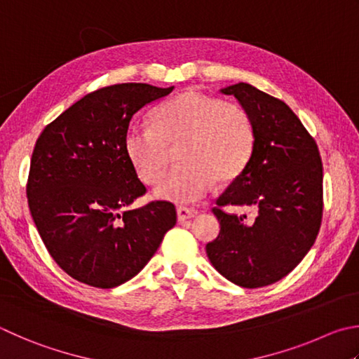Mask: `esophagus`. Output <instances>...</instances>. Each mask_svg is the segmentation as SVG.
<instances>
[{"label":"esophagus","instance_id":"obj_1","mask_svg":"<svg viewBox=\"0 0 359 359\" xmlns=\"http://www.w3.org/2000/svg\"><path fill=\"white\" fill-rule=\"evenodd\" d=\"M198 210L196 208L193 207H179L177 208V218L179 221H185V219H190V218H194L198 217Z\"/></svg>","mask_w":359,"mask_h":359}]
</instances>
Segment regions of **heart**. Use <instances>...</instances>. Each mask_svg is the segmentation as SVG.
Wrapping results in <instances>:
<instances>
[{"label":"heart","instance_id":"heart-1","mask_svg":"<svg viewBox=\"0 0 359 359\" xmlns=\"http://www.w3.org/2000/svg\"><path fill=\"white\" fill-rule=\"evenodd\" d=\"M182 166L174 168L155 188L158 198L194 202L212 190L215 180L237 179L254 147V128L245 109L217 97L188 90L155 111L154 123L135 122L126 138L127 154L146 184H155L166 171L171 147Z\"/></svg>","mask_w":359,"mask_h":359}]
</instances>
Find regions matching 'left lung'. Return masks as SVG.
<instances>
[{"label": "left lung", "mask_w": 359, "mask_h": 359, "mask_svg": "<svg viewBox=\"0 0 359 359\" xmlns=\"http://www.w3.org/2000/svg\"><path fill=\"white\" fill-rule=\"evenodd\" d=\"M233 95L254 128L251 158L213 208L219 233L207 243L208 260L246 289L279 281L314 245L323 213V166L318 147L283 100L248 83L221 89ZM248 206L254 219L229 214Z\"/></svg>", "instance_id": "1"}]
</instances>
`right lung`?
<instances>
[{"mask_svg": "<svg viewBox=\"0 0 359 359\" xmlns=\"http://www.w3.org/2000/svg\"><path fill=\"white\" fill-rule=\"evenodd\" d=\"M122 83L84 95L48 123L32 152L26 196L55 262L76 281L113 289L138 275L177 221L174 204L146 193L127 154L135 113L172 93Z\"/></svg>", "mask_w": 359, "mask_h": 359, "instance_id": "right-lung-1", "label": "right lung"}]
</instances>
